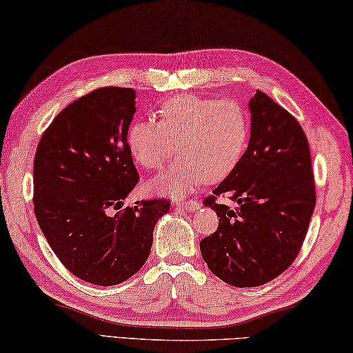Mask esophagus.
<instances>
[{
  "mask_svg": "<svg viewBox=\"0 0 353 353\" xmlns=\"http://www.w3.org/2000/svg\"><path fill=\"white\" fill-rule=\"evenodd\" d=\"M176 208L185 212H195L199 209L198 201H176Z\"/></svg>",
  "mask_w": 353,
  "mask_h": 353,
  "instance_id": "34e87169",
  "label": "esophagus"
}]
</instances>
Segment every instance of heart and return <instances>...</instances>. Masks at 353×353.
<instances>
[{"label":"heart","instance_id":"heart-1","mask_svg":"<svg viewBox=\"0 0 353 353\" xmlns=\"http://www.w3.org/2000/svg\"><path fill=\"white\" fill-rule=\"evenodd\" d=\"M158 121H135L128 132L130 154L145 169H161L172 155L176 161L152 179L158 194H188L204 179L216 183L235 169L248 143L249 119L235 99L196 95L170 98L158 110Z\"/></svg>","mask_w":353,"mask_h":353}]
</instances>
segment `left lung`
Here are the masks:
<instances>
[{
  "label": "left lung",
  "mask_w": 353,
  "mask_h": 353,
  "mask_svg": "<svg viewBox=\"0 0 353 353\" xmlns=\"http://www.w3.org/2000/svg\"><path fill=\"white\" fill-rule=\"evenodd\" d=\"M250 139L235 169L204 199L218 229L199 243L210 272L235 288L274 280L300 254L316 196L307 138L294 115L256 90ZM228 194L239 208L216 203Z\"/></svg>",
  "instance_id": "obj_1"
}]
</instances>
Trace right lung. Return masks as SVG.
<instances>
[{"instance_id": "obj_1", "label": "right lung", "mask_w": 353, "mask_h": 353, "mask_svg": "<svg viewBox=\"0 0 353 353\" xmlns=\"http://www.w3.org/2000/svg\"><path fill=\"white\" fill-rule=\"evenodd\" d=\"M135 90L99 88L63 109L39 139L33 204L39 228L70 274L97 285L128 280L149 258L170 199L123 209L138 183L128 144Z\"/></svg>"}]
</instances>
